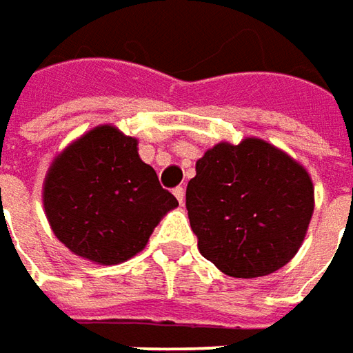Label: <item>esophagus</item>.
Here are the masks:
<instances>
[{
	"label": "esophagus",
	"instance_id": "1",
	"mask_svg": "<svg viewBox=\"0 0 353 353\" xmlns=\"http://www.w3.org/2000/svg\"><path fill=\"white\" fill-rule=\"evenodd\" d=\"M174 195H176V199L179 201V205H183V203H185V189L181 188V185L174 189Z\"/></svg>",
	"mask_w": 353,
	"mask_h": 353
}]
</instances>
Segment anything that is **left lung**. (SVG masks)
Listing matches in <instances>:
<instances>
[{"mask_svg": "<svg viewBox=\"0 0 353 353\" xmlns=\"http://www.w3.org/2000/svg\"><path fill=\"white\" fill-rule=\"evenodd\" d=\"M185 207L203 258L230 277L277 272L301 248L314 211L307 170L260 139L221 142L195 164Z\"/></svg>", "mask_w": 353, "mask_h": 353, "instance_id": "left-lung-1", "label": "left lung"}]
</instances>
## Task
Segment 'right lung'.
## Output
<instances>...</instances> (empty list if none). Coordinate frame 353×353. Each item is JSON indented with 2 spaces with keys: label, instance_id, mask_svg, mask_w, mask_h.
Listing matches in <instances>:
<instances>
[{
  "label": "right lung",
  "instance_id": "1",
  "mask_svg": "<svg viewBox=\"0 0 353 353\" xmlns=\"http://www.w3.org/2000/svg\"><path fill=\"white\" fill-rule=\"evenodd\" d=\"M137 146V139L101 125L72 142L50 165L44 213L56 238L76 256L101 265L128 260L177 207Z\"/></svg>",
  "mask_w": 353,
  "mask_h": 353
}]
</instances>
